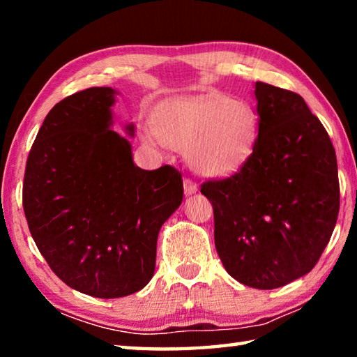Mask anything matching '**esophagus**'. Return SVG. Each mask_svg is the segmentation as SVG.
<instances>
[{
	"label": "esophagus",
	"instance_id": "34e87169",
	"mask_svg": "<svg viewBox=\"0 0 357 357\" xmlns=\"http://www.w3.org/2000/svg\"><path fill=\"white\" fill-rule=\"evenodd\" d=\"M197 190H198V185L193 183L192 179L185 178L184 179V193H185V195H192V193H195Z\"/></svg>",
	"mask_w": 357,
	"mask_h": 357
}]
</instances>
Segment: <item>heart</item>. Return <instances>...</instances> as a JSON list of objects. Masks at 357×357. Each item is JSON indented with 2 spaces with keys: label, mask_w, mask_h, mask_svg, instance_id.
I'll list each match as a JSON object with an SVG mask.
<instances>
[{
  "label": "heart",
  "mask_w": 357,
  "mask_h": 357,
  "mask_svg": "<svg viewBox=\"0 0 357 357\" xmlns=\"http://www.w3.org/2000/svg\"><path fill=\"white\" fill-rule=\"evenodd\" d=\"M148 142L185 151L197 173L228 176L243 167L255 148L258 118L245 102L227 96H197L164 102L154 126L144 129Z\"/></svg>",
  "instance_id": "1"
}]
</instances>
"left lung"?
Instances as JSON below:
<instances>
[{"label":"left lung","mask_w":357,"mask_h":357,"mask_svg":"<svg viewBox=\"0 0 357 357\" xmlns=\"http://www.w3.org/2000/svg\"><path fill=\"white\" fill-rule=\"evenodd\" d=\"M258 138L231 176L208 179L215 249L243 285L274 289L315 268L340 208L332 142L299 94L255 84Z\"/></svg>","instance_id":"8db88e82"}]
</instances>
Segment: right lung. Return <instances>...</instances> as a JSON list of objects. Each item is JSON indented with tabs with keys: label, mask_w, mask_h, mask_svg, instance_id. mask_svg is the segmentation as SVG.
Instances as JSON below:
<instances>
[{
	"label": "right lung",
	"mask_w": 357,
	"mask_h": 357,
	"mask_svg": "<svg viewBox=\"0 0 357 357\" xmlns=\"http://www.w3.org/2000/svg\"><path fill=\"white\" fill-rule=\"evenodd\" d=\"M114 94L88 88L58 102L23 178V209L42 257L66 285L102 299L148 285L159 229L183 202L176 168L142 170L130 143L108 129Z\"/></svg>",
	"instance_id": "1"
}]
</instances>
